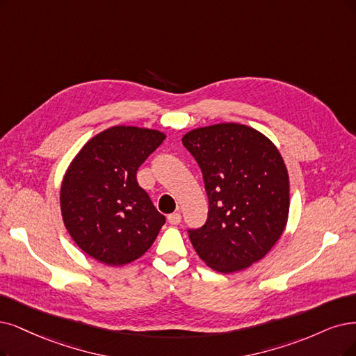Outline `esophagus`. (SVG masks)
Returning <instances> with one entry per match:
<instances>
[{"mask_svg":"<svg viewBox=\"0 0 356 356\" xmlns=\"http://www.w3.org/2000/svg\"><path fill=\"white\" fill-rule=\"evenodd\" d=\"M167 220H168L170 225L176 226V225H179V222H180V220H181V216H180V213H173V214H170V216L167 217Z\"/></svg>","mask_w":356,"mask_h":356,"instance_id":"obj_1","label":"esophagus"}]
</instances>
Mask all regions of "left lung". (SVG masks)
I'll return each instance as SVG.
<instances>
[{
	"label": "left lung",
	"instance_id": "8db88e82",
	"mask_svg": "<svg viewBox=\"0 0 356 356\" xmlns=\"http://www.w3.org/2000/svg\"><path fill=\"white\" fill-rule=\"evenodd\" d=\"M200 164L208 218L189 239L218 273L251 267L277 243L289 217V175L277 147L239 123L193 129L181 138Z\"/></svg>",
	"mask_w": 356,
	"mask_h": 356
}]
</instances>
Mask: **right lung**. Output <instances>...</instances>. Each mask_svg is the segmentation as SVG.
Listing matches in <instances>:
<instances>
[{"instance_id": "right-lung-1", "label": "right lung", "mask_w": 356, "mask_h": 356, "mask_svg": "<svg viewBox=\"0 0 356 356\" xmlns=\"http://www.w3.org/2000/svg\"><path fill=\"white\" fill-rule=\"evenodd\" d=\"M164 139L155 129L113 126L90 138L65 170L64 226L83 252L105 266L140 258L165 222L136 180L140 164Z\"/></svg>"}]
</instances>
